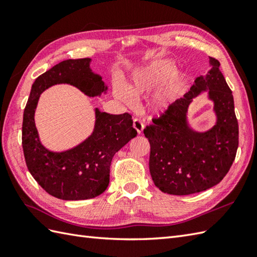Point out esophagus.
Listing matches in <instances>:
<instances>
[{
	"label": "esophagus",
	"instance_id": "esophagus-1",
	"mask_svg": "<svg viewBox=\"0 0 257 257\" xmlns=\"http://www.w3.org/2000/svg\"><path fill=\"white\" fill-rule=\"evenodd\" d=\"M133 125H134V128L137 130V133L138 134H141L143 133V130H144V128H145V125H144V122L141 121L140 119H134V123H133Z\"/></svg>",
	"mask_w": 257,
	"mask_h": 257
}]
</instances>
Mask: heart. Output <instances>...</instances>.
<instances>
[{
  "label": "heart",
  "instance_id": "b5f03b06",
  "mask_svg": "<svg viewBox=\"0 0 257 257\" xmlns=\"http://www.w3.org/2000/svg\"><path fill=\"white\" fill-rule=\"evenodd\" d=\"M176 65L169 59H162L152 63L149 66L137 70L132 76V79L127 85V90L120 87L116 88V95L120 100L133 105L134 97H138L145 92L152 90L165 84L166 79L169 80L162 88L158 91L151 102V107L156 111H162L170 106L177 92L181 86L184 76L176 72Z\"/></svg>",
  "mask_w": 257,
  "mask_h": 257
}]
</instances>
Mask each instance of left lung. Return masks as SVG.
<instances>
[{"label":"left lung","mask_w":257,"mask_h":257,"mask_svg":"<svg viewBox=\"0 0 257 257\" xmlns=\"http://www.w3.org/2000/svg\"><path fill=\"white\" fill-rule=\"evenodd\" d=\"M209 63L207 74L196 77L187 94L144 130L150 143L152 181L168 194L188 195L214 187L235 159L238 123L233 95L220 62L209 57ZM203 92L213 103L216 122L210 130L199 132L189 123L188 107Z\"/></svg>","instance_id":"left-lung-1"}]
</instances>
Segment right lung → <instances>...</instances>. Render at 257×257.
I'll use <instances>...</instances> for the list:
<instances>
[{
	"instance_id": "right-lung-1",
	"label": "right lung",
	"mask_w": 257,
	"mask_h": 257,
	"mask_svg": "<svg viewBox=\"0 0 257 257\" xmlns=\"http://www.w3.org/2000/svg\"><path fill=\"white\" fill-rule=\"evenodd\" d=\"M90 64V58L67 59L38 76L24 109L22 146L27 169L47 193L61 200H87L105 192L112 157L137 136L129 113L111 114L94 108V129L85 140L63 151L43 145L35 124L42 92L52 86L67 84L88 97L107 94L108 86Z\"/></svg>"
}]
</instances>
